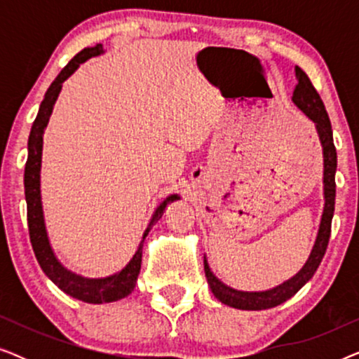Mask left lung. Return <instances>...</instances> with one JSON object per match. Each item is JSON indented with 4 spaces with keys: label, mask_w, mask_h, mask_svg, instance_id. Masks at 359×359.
I'll return each instance as SVG.
<instances>
[{
    "label": "left lung",
    "mask_w": 359,
    "mask_h": 359,
    "mask_svg": "<svg viewBox=\"0 0 359 359\" xmlns=\"http://www.w3.org/2000/svg\"><path fill=\"white\" fill-rule=\"evenodd\" d=\"M296 72V90L292 95V102L297 106V109L302 112L307 119H311L316 126L318 140L322 145V156H323V210L320 224L316 235V242L311 250V255L302 264V268L286 281L278 284L276 287L266 289V291H238L227 286L220 281L210 269L208 258L204 255V273L208 278V284L210 291L217 301L225 306L240 309V311H264V309L276 307L279 304L286 302L291 299L299 289L311 281L313 273L317 271L323 255H325L328 238H330V227L333 219V210H335V173H337V150L333 145V132L332 124L328 119L325 106L312 86L309 76L301 68H294Z\"/></svg>",
    "instance_id": "8db88e82"
}]
</instances>
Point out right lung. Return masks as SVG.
<instances>
[{"label": "right lung", "mask_w": 359, "mask_h": 359, "mask_svg": "<svg viewBox=\"0 0 359 359\" xmlns=\"http://www.w3.org/2000/svg\"><path fill=\"white\" fill-rule=\"evenodd\" d=\"M104 53L101 43L96 47H86L83 48L80 53L68 62V65L58 73V76L53 80V83L48 86V90L43 96V101L39 107L37 117L34 121L31 134H29L27 142V163L26 170H24V193H26V203H27V225H29V235H31V243L36 253V258L39 264H41L42 271L46 276L50 279L53 284H57L63 292L68 296L78 299V301L88 302V304H104V302H114L121 301L129 296L134 291L137 278L140 273L142 264V248H144L145 237L149 235L150 229L154 224L161 217L166 205L173 201L180 199V194H170L161 203L156 205L155 212L151 214V219L149 225H147L142 240L137 247L134 257L130 262L126 264L121 271L104 278H86L81 274L73 273L68 269L60 259L57 258L55 252H53L50 238H48L46 217H43V208H42V194H41V168H42V147H43V132L50 119L53 106L58 95L62 91V85L67 78H70L73 73L78 70L81 63H85L88 58L97 57Z\"/></svg>", "instance_id": "add662e5"}]
</instances>
